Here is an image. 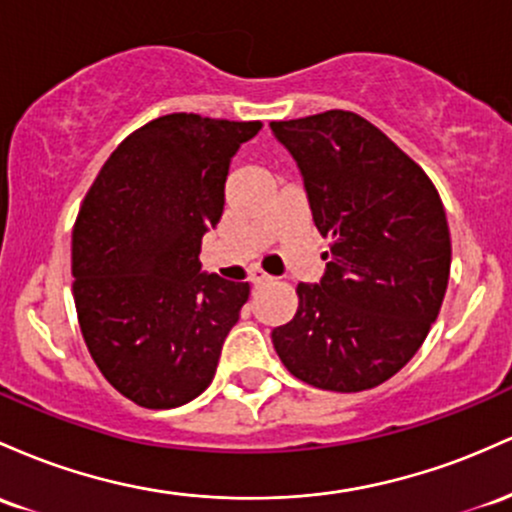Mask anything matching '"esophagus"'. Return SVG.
<instances>
[{
	"mask_svg": "<svg viewBox=\"0 0 512 512\" xmlns=\"http://www.w3.org/2000/svg\"><path fill=\"white\" fill-rule=\"evenodd\" d=\"M249 280H251V285H254V287H261V285L271 283L273 278H271V275H268V273H263L261 268H254V271L249 273Z\"/></svg>",
	"mask_w": 512,
	"mask_h": 512,
	"instance_id": "esophagus-1",
	"label": "esophagus"
}]
</instances>
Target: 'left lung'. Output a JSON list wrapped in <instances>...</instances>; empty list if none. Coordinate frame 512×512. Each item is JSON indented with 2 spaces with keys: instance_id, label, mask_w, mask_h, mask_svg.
<instances>
[{
  "instance_id": "8db88e82",
  "label": "left lung",
  "mask_w": 512,
  "mask_h": 512,
  "mask_svg": "<svg viewBox=\"0 0 512 512\" xmlns=\"http://www.w3.org/2000/svg\"><path fill=\"white\" fill-rule=\"evenodd\" d=\"M297 159L314 227L329 241L319 285L273 329L290 375L329 392H365L426 341L450 280V229L438 188L404 149L353 111L271 123Z\"/></svg>"
}]
</instances>
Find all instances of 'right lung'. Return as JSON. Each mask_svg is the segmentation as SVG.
I'll list each match as a JSON object with an SVG mask.
<instances>
[{"mask_svg":"<svg viewBox=\"0 0 512 512\" xmlns=\"http://www.w3.org/2000/svg\"><path fill=\"white\" fill-rule=\"evenodd\" d=\"M258 120L171 113L125 137L72 229L79 329L101 375L142 409L208 389L249 283L200 273V239L225 208L229 159Z\"/></svg>","mask_w":512,"mask_h":512,"instance_id":"1","label":"right lung"}]
</instances>
